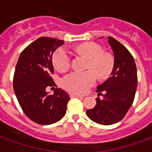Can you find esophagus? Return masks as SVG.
<instances>
[{"label": "esophagus", "mask_w": 152, "mask_h": 152, "mask_svg": "<svg viewBox=\"0 0 152 152\" xmlns=\"http://www.w3.org/2000/svg\"><path fill=\"white\" fill-rule=\"evenodd\" d=\"M70 96H71V98H80V99L83 98V95H76V94H70Z\"/></svg>", "instance_id": "obj_1"}]
</instances>
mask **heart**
<instances>
[{
  "mask_svg": "<svg viewBox=\"0 0 152 152\" xmlns=\"http://www.w3.org/2000/svg\"><path fill=\"white\" fill-rule=\"evenodd\" d=\"M76 50L88 58L85 72H73L62 79L64 89L76 93L84 94L95 84L96 76L100 80L106 79L113 68V59L110 54L103 53L102 46L94 42H85L79 45ZM53 64L57 71L63 72L71 66L70 53L64 47L57 49L53 55Z\"/></svg>",
  "mask_w": 152,
  "mask_h": 152,
  "instance_id": "obj_1",
  "label": "heart"
}]
</instances>
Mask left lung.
Listing matches in <instances>:
<instances>
[{"label": "left lung", "mask_w": 152, "mask_h": 152, "mask_svg": "<svg viewBox=\"0 0 152 152\" xmlns=\"http://www.w3.org/2000/svg\"><path fill=\"white\" fill-rule=\"evenodd\" d=\"M113 50L114 64L110 76L97 87L98 95L94 108L86 113L94 122L110 125L122 120L134 100L137 88V70L134 58L119 42L108 37Z\"/></svg>", "instance_id": "1"}]
</instances>
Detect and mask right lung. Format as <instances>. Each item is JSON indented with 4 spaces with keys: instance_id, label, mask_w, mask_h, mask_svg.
<instances>
[{
    "instance_id": "add662e5",
    "label": "right lung",
    "mask_w": 152,
    "mask_h": 152,
    "mask_svg": "<svg viewBox=\"0 0 152 152\" xmlns=\"http://www.w3.org/2000/svg\"><path fill=\"white\" fill-rule=\"evenodd\" d=\"M64 41L41 37L21 52L13 76V88L23 113L39 125H51L66 113L69 94L56 88L48 95L46 88L57 87L53 74V53Z\"/></svg>"
}]
</instances>
